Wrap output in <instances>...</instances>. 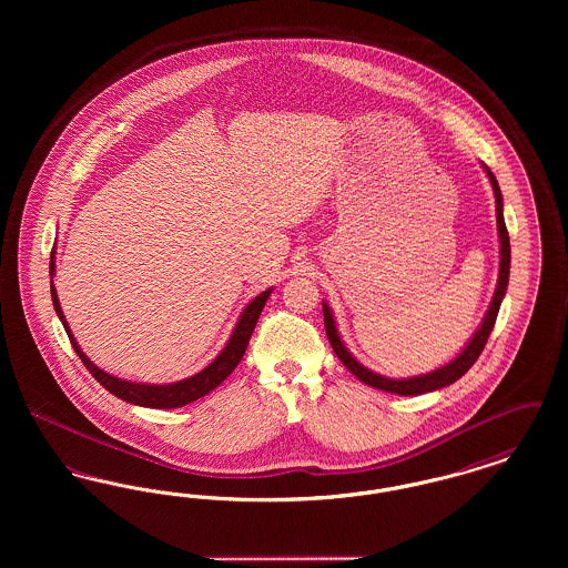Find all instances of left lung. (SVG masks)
<instances>
[{
	"label": "left lung",
	"mask_w": 568,
	"mask_h": 568,
	"mask_svg": "<svg viewBox=\"0 0 568 568\" xmlns=\"http://www.w3.org/2000/svg\"><path fill=\"white\" fill-rule=\"evenodd\" d=\"M484 170L487 172V179H489V183H491L494 197H496V223H498V243H500V271H498L496 292H494V297H491V302H489V308H487L484 322L477 327V332L473 334V338L466 343V347H464L452 362H447L445 366L436 368L433 373L417 375V377L389 378L377 375V373L368 371L364 364H359V362L353 357L352 352L345 347V343L341 341V334H338V329H336L334 315H332L329 306L324 302L325 334H327V341H329L332 349L338 355V359L349 368V373H353L359 381H364L366 385L377 387V389H383V392L398 394V396H419V394H428V392H434V389H440V387H447V385L456 383V381L477 362V357L484 352L487 338H489V332H491V327L496 324V317H498V311H500V302H503V297L507 294L509 268H511V244H509V232H507L505 215H503V193H500L496 176L489 172V168L484 165Z\"/></svg>",
	"instance_id": "1"
}]
</instances>
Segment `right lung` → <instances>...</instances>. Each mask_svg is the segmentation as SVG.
I'll use <instances>...</instances> for the list:
<instances>
[{
  "instance_id": "add662e5",
  "label": "right lung",
  "mask_w": 568,
  "mask_h": 568,
  "mask_svg": "<svg viewBox=\"0 0 568 568\" xmlns=\"http://www.w3.org/2000/svg\"><path fill=\"white\" fill-rule=\"evenodd\" d=\"M51 297H53L54 313L57 317L61 320V324L68 332V338L74 347L77 355L81 357L82 364L87 366V371L98 378L100 385H104L109 389L112 396L125 400V403H132V405L146 406V408H179V406L190 405L193 400L206 396L209 392H213L219 383H223L225 378L232 375V371L239 366V362L243 359L244 352H246V345H248V338L253 334V327L257 324L260 315H262V308L266 304V300L271 297V290L262 292L260 296L253 297L246 306H244L236 327L230 336V341L225 343L223 352L216 355L215 359L200 373H195L193 377L183 378V381H176V383H163V385H155V383H134V381H128V378L112 377L109 373H104L102 368H98L81 349V345L77 343L70 325L65 322V315L61 311V304H59V297H57V290L53 285L54 276V246L51 251Z\"/></svg>"
}]
</instances>
